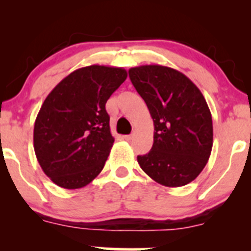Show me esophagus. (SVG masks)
I'll return each instance as SVG.
<instances>
[{"mask_svg":"<svg viewBox=\"0 0 251 251\" xmlns=\"http://www.w3.org/2000/svg\"><path fill=\"white\" fill-rule=\"evenodd\" d=\"M132 138H133V135L132 134H127V135H124V139L125 140H131Z\"/></svg>","mask_w":251,"mask_h":251,"instance_id":"34e87169","label":"esophagus"}]
</instances>
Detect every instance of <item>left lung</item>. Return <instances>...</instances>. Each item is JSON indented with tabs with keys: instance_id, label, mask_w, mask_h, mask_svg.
I'll list each match as a JSON object with an SVG mask.
<instances>
[{
	"instance_id": "1",
	"label": "left lung",
	"mask_w": 251,
	"mask_h": 251,
	"mask_svg": "<svg viewBox=\"0 0 251 251\" xmlns=\"http://www.w3.org/2000/svg\"><path fill=\"white\" fill-rule=\"evenodd\" d=\"M128 75L154 125L151 151L137 157L140 168L169 188L191 183L205 168L214 143L205 98L188 76L166 66L133 67Z\"/></svg>"
}]
</instances>
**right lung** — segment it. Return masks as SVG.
Here are the masks:
<instances>
[{
	"label": "right lung",
	"mask_w": 251,
	"mask_h": 251,
	"mask_svg": "<svg viewBox=\"0 0 251 251\" xmlns=\"http://www.w3.org/2000/svg\"><path fill=\"white\" fill-rule=\"evenodd\" d=\"M126 77L124 68L87 66L45 99L34 125V151L57 186L83 188L101 172L114 143L105 105Z\"/></svg>",
	"instance_id": "1"
}]
</instances>
